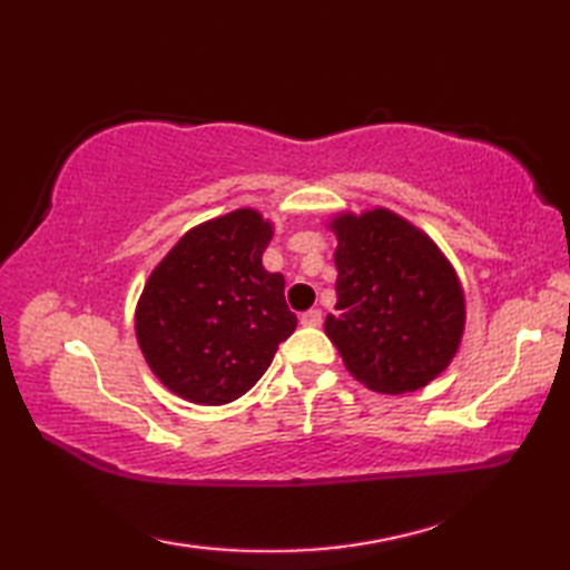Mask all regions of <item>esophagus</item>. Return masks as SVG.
<instances>
[{
  "label": "esophagus",
  "instance_id": "1",
  "mask_svg": "<svg viewBox=\"0 0 570 570\" xmlns=\"http://www.w3.org/2000/svg\"><path fill=\"white\" fill-rule=\"evenodd\" d=\"M301 325H306V328H318V325L323 323V313L318 308H311L306 313H301Z\"/></svg>",
  "mask_w": 570,
  "mask_h": 570
}]
</instances>
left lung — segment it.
<instances>
[{
	"mask_svg": "<svg viewBox=\"0 0 570 570\" xmlns=\"http://www.w3.org/2000/svg\"><path fill=\"white\" fill-rule=\"evenodd\" d=\"M325 227L337 239V313L325 316V335L367 390H423L463 343L465 288L455 266L421 227L382 205L337 210Z\"/></svg>",
	"mask_w": 570,
	"mask_h": 570,
	"instance_id": "obj_1",
	"label": "left lung"
}]
</instances>
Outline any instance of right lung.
I'll return each mask as SVG.
<instances>
[{"label": "right lung", "mask_w": 570, "mask_h": 570, "mask_svg": "<svg viewBox=\"0 0 570 570\" xmlns=\"http://www.w3.org/2000/svg\"><path fill=\"white\" fill-rule=\"evenodd\" d=\"M274 223L237 208L180 237L154 266L135 308V333L154 377L200 406L247 394L296 331L284 276L262 254Z\"/></svg>", "instance_id": "obj_1"}]
</instances>
